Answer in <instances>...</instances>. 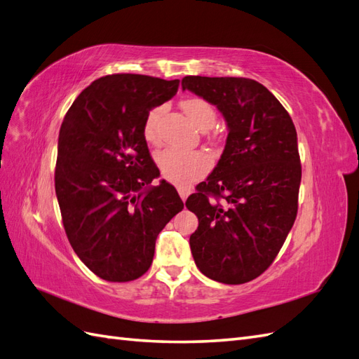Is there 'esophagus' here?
Masks as SVG:
<instances>
[{
    "instance_id": "obj_1",
    "label": "esophagus",
    "mask_w": 359,
    "mask_h": 359,
    "mask_svg": "<svg viewBox=\"0 0 359 359\" xmlns=\"http://www.w3.org/2000/svg\"><path fill=\"white\" fill-rule=\"evenodd\" d=\"M178 193H180V198L182 201H186L190 194V189L189 187H178Z\"/></svg>"
}]
</instances>
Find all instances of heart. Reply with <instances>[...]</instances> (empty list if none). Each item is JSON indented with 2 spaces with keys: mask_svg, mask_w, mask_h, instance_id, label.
I'll list each match as a JSON object with an SVG mask.
<instances>
[{
  "mask_svg": "<svg viewBox=\"0 0 359 359\" xmlns=\"http://www.w3.org/2000/svg\"><path fill=\"white\" fill-rule=\"evenodd\" d=\"M184 114L202 132L210 130L217 119L215 109L211 103H208L199 97H191L181 103ZM163 114V107H154L145 118L144 136L148 142L156 144L158 140L157 126L160 116ZM157 165L161 170V175L168 181L177 184V186H187L191 181L201 178L206 170L210 169V160L202 153H191L180 148H168L157 156Z\"/></svg>",
  "mask_w": 359,
  "mask_h": 359,
  "instance_id": "b5f03b06",
  "label": "heart"
}]
</instances>
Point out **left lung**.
I'll use <instances>...</instances> for the list:
<instances>
[{"mask_svg": "<svg viewBox=\"0 0 359 359\" xmlns=\"http://www.w3.org/2000/svg\"><path fill=\"white\" fill-rule=\"evenodd\" d=\"M181 85L214 104L227 126L219 163L186 202L199 220L190 236L194 264L211 280L243 285L273 264L297 219V130L273 93L253 79L186 76Z\"/></svg>", "mask_w": 359, "mask_h": 359, "instance_id": "1", "label": "left lung"}]
</instances>
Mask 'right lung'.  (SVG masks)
<instances>
[{
	"label": "right lung",
	"instance_id": "obj_1",
	"mask_svg": "<svg viewBox=\"0 0 359 359\" xmlns=\"http://www.w3.org/2000/svg\"><path fill=\"white\" fill-rule=\"evenodd\" d=\"M180 81L109 74L78 95L58 136L55 193L74 253L95 276L130 281L153 264L156 240L184 203L165 180L144 136L151 109Z\"/></svg>",
	"mask_w": 359,
	"mask_h": 359
}]
</instances>
